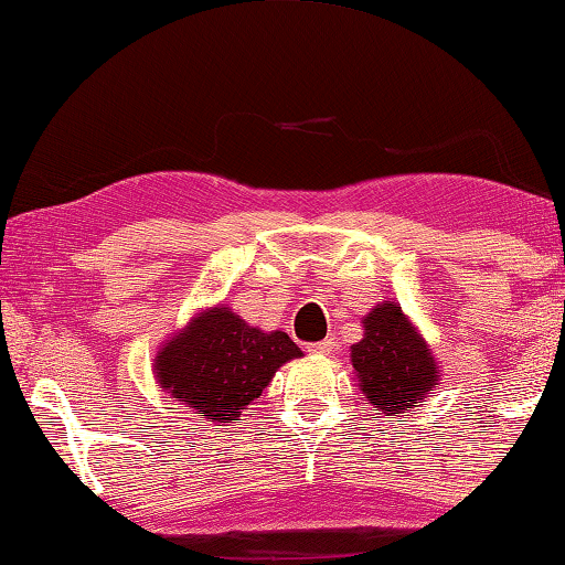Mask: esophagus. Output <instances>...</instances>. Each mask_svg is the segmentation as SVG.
I'll list each match as a JSON object with an SVG mask.
<instances>
[{"instance_id":"obj_1","label":"esophagus","mask_w":565,"mask_h":565,"mask_svg":"<svg viewBox=\"0 0 565 565\" xmlns=\"http://www.w3.org/2000/svg\"><path fill=\"white\" fill-rule=\"evenodd\" d=\"M333 348H335L333 338H326V340H320V342H311V345H308V352H313V355H330V352H333Z\"/></svg>"}]
</instances>
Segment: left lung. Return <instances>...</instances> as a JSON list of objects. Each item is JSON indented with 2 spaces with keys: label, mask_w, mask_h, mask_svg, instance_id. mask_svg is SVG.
I'll list each match as a JSON object with an SVG mask.
<instances>
[{
  "label": "left lung",
  "mask_w": 565,
  "mask_h": 565,
  "mask_svg": "<svg viewBox=\"0 0 565 565\" xmlns=\"http://www.w3.org/2000/svg\"><path fill=\"white\" fill-rule=\"evenodd\" d=\"M362 326L350 360L364 399L386 416L408 412L440 380L434 352L394 301L374 306Z\"/></svg>",
  "instance_id": "1"
}]
</instances>
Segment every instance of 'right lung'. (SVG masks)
<instances>
[{"label":"right lung","instance_id":"1","mask_svg":"<svg viewBox=\"0 0 565 565\" xmlns=\"http://www.w3.org/2000/svg\"><path fill=\"white\" fill-rule=\"evenodd\" d=\"M301 355L281 330L264 333L227 306H215L163 342L153 374L163 392L191 406L203 422L235 424L242 408L267 390L274 372Z\"/></svg>","mask_w":565,"mask_h":565}]
</instances>
